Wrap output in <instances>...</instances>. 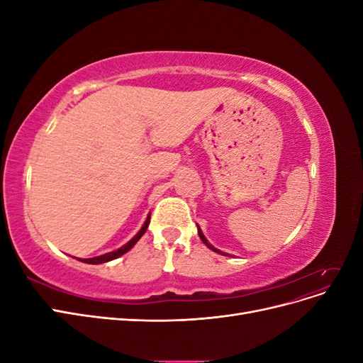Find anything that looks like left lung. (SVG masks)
I'll list each match as a JSON object with an SVG mask.
<instances>
[{
  "instance_id": "left-lung-1",
  "label": "left lung",
  "mask_w": 363,
  "mask_h": 363,
  "mask_svg": "<svg viewBox=\"0 0 363 363\" xmlns=\"http://www.w3.org/2000/svg\"><path fill=\"white\" fill-rule=\"evenodd\" d=\"M199 235H200V238H201V240H203V242H204V244H206V245H207V247H208V248H211V250H213V251H216V252H221V251H219V250H216V248H215V247H212V245H211V244H208V242H207V240H206V238H204V235H203V233H201V230H200V228H199Z\"/></svg>"
}]
</instances>
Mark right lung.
Wrapping results in <instances>:
<instances>
[{"instance_id": "right-lung-1", "label": "right lung", "mask_w": 363, "mask_h": 363, "mask_svg": "<svg viewBox=\"0 0 363 363\" xmlns=\"http://www.w3.org/2000/svg\"><path fill=\"white\" fill-rule=\"evenodd\" d=\"M148 224H150V216L147 218V221H145V224L142 225V228L139 230V233L131 239V240H128V242L125 244V245H123L121 248H118L116 251H112V252H107V255H103V256H96V257H92V259H84V260H82V262H86V263H92V265H98V263H104V262H108V260H113V259H116V257H119V256H123V255H125V252L128 251V250H131L133 248V245L138 242V240L142 238V235H144L145 232H147V228H148Z\"/></svg>"}]
</instances>
